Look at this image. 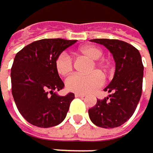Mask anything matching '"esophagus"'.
<instances>
[{"mask_svg": "<svg viewBox=\"0 0 153 153\" xmlns=\"http://www.w3.org/2000/svg\"><path fill=\"white\" fill-rule=\"evenodd\" d=\"M75 97H79V98H83V97H85V94H75Z\"/></svg>", "mask_w": 153, "mask_h": 153, "instance_id": "34e87169", "label": "esophagus"}]
</instances>
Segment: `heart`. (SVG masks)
<instances>
[{"instance_id":"heart-1","label":"heart","mask_w":153,"mask_h":153,"mask_svg":"<svg viewBox=\"0 0 153 153\" xmlns=\"http://www.w3.org/2000/svg\"><path fill=\"white\" fill-rule=\"evenodd\" d=\"M79 53L88 57L93 60H97L102 56V51L94 45H85L79 50ZM92 65L90 71H94L95 66L100 70H103V66L101 63L95 62ZM74 68L73 59L66 52H62L58 55L55 59V69L57 73L61 76L68 75ZM104 84V77L98 72L92 73L88 75L74 74L66 79L65 87L66 89L77 94H89L100 88Z\"/></svg>"}]
</instances>
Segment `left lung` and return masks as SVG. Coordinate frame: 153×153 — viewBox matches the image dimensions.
Instances as JSON below:
<instances>
[{"label":"left lung","mask_w":153,"mask_h":153,"mask_svg":"<svg viewBox=\"0 0 153 153\" xmlns=\"http://www.w3.org/2000/svg\"><path fill=\"white\" fill-rule=\"evenodd\" d=\"M104 45L113 55L116 71L104 88L111 93L88 109L89 118L98 127L116 128L131 117L142 94L144 65L141 55L133 45L117 39H91Z\"/></svg>","instance_id":"1"}]
</instances>
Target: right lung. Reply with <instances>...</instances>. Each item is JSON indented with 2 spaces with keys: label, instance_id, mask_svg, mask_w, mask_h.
Instances as JSON below:
<instances>
[{
  "label": "right lung",
  "instance_id": "add662e5",
  "mask_svg": "<svg viewBox=\"0 0 153 153\" xmlns=\"http://www.w3.org/2000/svg\"><path fill=\"white\" fill-rule=\"evenodd\" d=\"M76 41L41 39L16 53L10 74L12 94L20 114L30 123L49 128L66 117L74 94L60 96L54 92L65 87L55 69V59Z\"/></svg>",
  "mask_w": 153,
  "mask_h": 153
}]
</instances>
